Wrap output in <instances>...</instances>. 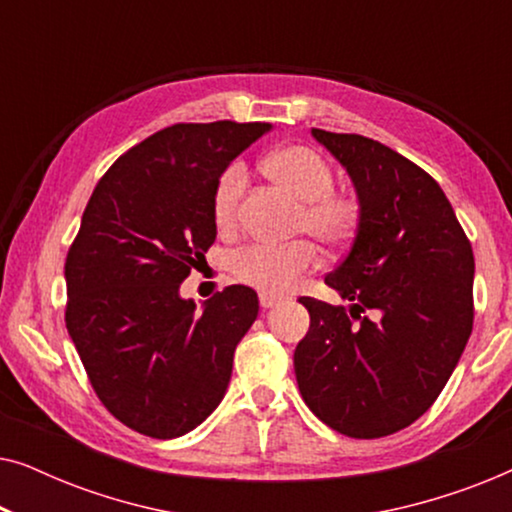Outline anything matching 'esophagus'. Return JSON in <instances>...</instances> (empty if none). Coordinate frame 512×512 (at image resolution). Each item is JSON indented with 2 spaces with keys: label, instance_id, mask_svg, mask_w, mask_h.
Listing matches in <instances>:
<instances>
[{
  "label": "esophagus",
  "instance_id": "34e87169",
  "mask_svg": "<svg viewBox=\"0 0 512 512\" xmlns=\"http://www.w3.org/2000/svg\"><path fill=\"white\" fill-rule=\"evenodd\" d=\"M258 303H261L263 310H270V307H275L277 303H282V298L272 296V293H261V296H258Z\"/></svg>",
  "mask_w": 512,
  "mask_h": 512
}]
</instances>
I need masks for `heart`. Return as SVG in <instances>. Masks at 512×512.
Returning a JSON list of instances; mask_svg holds the SVG:
<instances>
[{"mask_svg":"<svg viewBox=\"0 0 512 512\" xmlns=\"http://www.w3.org/2000/svg\"><path fill=\"white\" fill-rule=\"evenodd\" d=\"M268 179L300 200L296 233L312 235L324 249H345L354 240L361 223V202L356 195L335 191L333 167L317 151L291 144L272 151L263 160ZM247 191V170L230 163L216 179L212 191V219L219 230H230L240 216L242 195ZM317 249L312 242L298 240L286 247H247L228 258V270L242 284L263 293L291 291L298 279L317 268Z\"/></svg>","mask_w":512,"mask_h":512,"instance_id":"b5f03b06","label":"heart"}]
</instances>
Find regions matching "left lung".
I'll return each mask as SVG.
<instances>
[{"instance_id":"left-lung-1","label":"left lung","mask_w":512,"mask_h":512,"mask_svg":"<svg viewBox=\"0 0 512 512\" xmlns=\"http://www.w3.org/2000/svg\"><path fill=\"white\" fill-rule=\"evenodd\" d=\"M354 181L361 223L326 284L349 307L303 296L293 352L314 415L349 438H382L424 415L473 331V249L431 174L375 139L312 128Z\"/></svg>"}]
</instances>
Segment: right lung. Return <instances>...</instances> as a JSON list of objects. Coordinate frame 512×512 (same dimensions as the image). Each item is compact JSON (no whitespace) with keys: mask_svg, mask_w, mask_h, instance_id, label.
I'll return each instance as SVG.
<instances>
[{"mask_svg":"<svg viewBox=\"0 0 512 512\" xmlns=\"http://www.w3.org/2000/svg\"><path fill=\"white\" fill-rule=\"evenodd\" d=\"M270 123H177L97 181L67 251L65 324L97 398L118 422L179 438L226 394L258 296L226 286L202 312L179 286L216 240L219 174Z\"/></svg>","mask_w":512,"mask_h":512,"instance_id":"add662e5","label":"right lung"}]
</instances>
